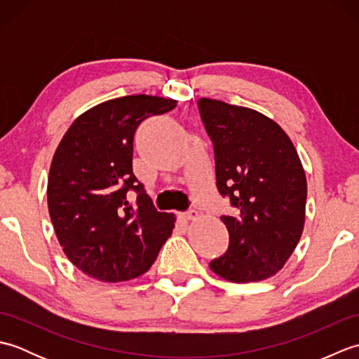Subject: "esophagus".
Here are the masks:
<instances>
[{"mask_svg": "<svg viewBox=\"0 0 359 359\" xmlns=\"http://www.w3.org/2000/svg\"><path fill=\"white\" fill-rule=\"evenodd\" d=\"M180 217L185 219V220H196L197 217H199V212H197L196 210H189L187 212H182Z\"/></svg>", "mask_w": 359, "mask_h": 359, "instance_id": "esophagus-1", "label": "esophagus"}]
</instances>
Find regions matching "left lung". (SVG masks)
Masks as SVG:
<instances>
[{
    "instance_id": "1",
    "label": "left lung",
    "mask_w": 359,
    "mask_h": 359,
    "mask_svg": "<svg viewBox=\"0 0 359 359\" xmlns=\"http://www.w3.org/2000/svg\"><path fill=\"white\" fill-rule=\"evenodd\" d=\"M199 111L215 147L216 185L234 216H222L230 243L210 269L230 282L276 274L292 256L306 222L307 180L284 129L264 114L211 98Z\"/></svg>"
}]
</instances>
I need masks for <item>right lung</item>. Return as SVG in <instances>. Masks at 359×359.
<instances>
[{
  "instance_id": "add662e5",
  "label": "right lung",
  "mask_w": 359,
  "mask_h": 359,
  "mask_svg": "<svg viewBox=\"0 0 359 359\" xmlns=\"http://www.w3.org/2000/svg\"><path fill=\"white\" fill-rule=\"evenodd\" d=\"M177 102L126 95L100 103L74 120L53 154L48 207L67 259L90 278L123 282L147 273L174 228L133 172V143L144 118ZM134 191V208L127 193Z\"/></svg>"
}]
</instances>
